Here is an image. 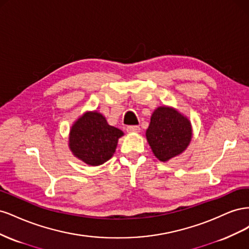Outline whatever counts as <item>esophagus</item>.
Masks as SVG:
<instances>
[{
	"mask_svg": "<svg viewBox=\"0 0 249 249\" xmlns=\"http://www.w3.org/2000/svg\"><path fill=\"white\" fill-rule=\"evenodd\" d=\"M140 131V127L138 125H129L126 126L127 133H138Z\"/></svg>",
	"mask_w": 249,
	"mask_h": 249,
	"instance_id": "1",
	"label": "esophagus"
}]
</instances>
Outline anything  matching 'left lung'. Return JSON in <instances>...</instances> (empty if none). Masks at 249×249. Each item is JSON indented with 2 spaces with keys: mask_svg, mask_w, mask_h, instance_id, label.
<instances>
[{
  "mask_svg": "<svg viewBox=\"0 0 249 249\" xmlns=\"http://www.w3.org/2000/svg\"><path fill=\"white\" fill-rule=\"evenodd\" d=\"M192 137L191 124L177 110L158 108L150 118L146 138L154 155L162 162L183 153Z\"/></svg>",
  "mask_w": 249,
  "mask_h": 249,
  "instance_id": "1",
  "label": "left lung"
}]
</instances>
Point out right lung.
Masks as SVG:
<instances>
[{"mask_svg":"<svg viewBox=\"0 0 249 249\" xmlns=\"http://www.w3.org/2000/svg\"><path fill=\"white\" fill-rule=\"evenodd\" d=\"M124 133L109 125L106 118L97 112L86 113L71 130L70 147L72 154L88 165L97 166L114 154L118 138Z\"/></svg>","mask_w":249,"mask_h":249,"instance_id":"1","label":"right lung"}]
</instances>
